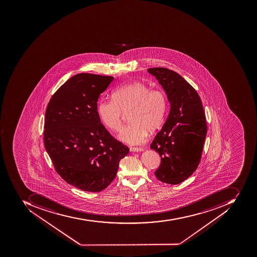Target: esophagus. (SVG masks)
<instances>
[{
	"label": "esophagus",
	"mask_w": 257,
	"mask_h": 257,
	"mask_svg": "<svg viewBox=\"0 0 257 257\" xmlns=\"http://www.w3.org/2000/svg\"><path fill=\"white\" fill-rule=\"evenodd\" d=\"M130 150H131V152H142L143 151V149L142 148H136V147H131L130 148Z\"/></svg>",
	"instance_id": "34e87169"
}]
</instances>
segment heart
Returning <instances> with one entry per match:
<instances>
[{"mask_svg": "<svg viewBox=\"0 0 257 257\" xmlns=\"http://www.w3.org/2000/svg\"><path fill=\"white\" fill-rule=\"evenodd\" d=\"M111 99L99 100L97 114L105 127L118 131L122 126V113L131 111V123L122 128L118 137L124 143L143 144L149 130L156 131L164 122L168 107L166 96L159 89H150L144 82L136 81L117 88Z\"/></svg>", "mask_w": 257, "mask_h": 257, "instance_id": "obj_1", "label": "heart"}]
</instances>
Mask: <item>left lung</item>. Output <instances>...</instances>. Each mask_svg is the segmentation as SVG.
<instances>
[{
	"mask_svg": "<svg viewBox=\"0 0 257 257\" xmlns=\"http://www.w3.org/2000/svg\"><path fill=\"white\" fill-rule=\"evenodd\" d=\"M147 71L164 89L171 107L150 145L161 157L155 175L167 184H179L193 175L201 158L207 135L202 103L197 91L175 71L164 68Z\"/></svg>",
	"mask_w": 257,
	"mask_h": 257,
	"instance_id": "left-lung-1",
	"label": "left lung"
}]
</instances>
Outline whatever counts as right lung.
<instances>
[{"instance_id":"add662e5","label":"right lung","mask_w":257,"mask_h":257,"mask_svg":"<svg viewBox=\"0 0 257 257\" xmlns=\"http://www.w3.org/2000/svg\"><path fill=\"white\" fill-rule=\"evenodd\" d=\"M112 76L77 74L53 94L46 111L44 143L55 169L83 191L109 186L129 148L111 136L97 114L100 95Z\"/></svg>"}]
</instances>
